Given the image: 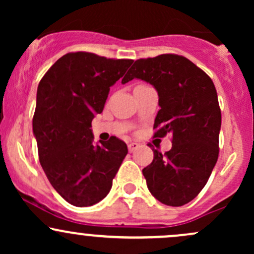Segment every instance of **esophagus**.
Returning <instances> with one entry per match:
<instances>
[{
	"label": "esophagus",
	"mask_w": 254,
	"mask_h": 254,
	"mask_svg": "<svg viewBox=\"0 0 254 254\" xmlns=\"http://www.w3.org/2000/svg\"><path fill=\"white\" fill-rule=\"evenodd\" d=\"M138 147H139V144L136 143V142H130V143L127 144V149H129L130 153H132V151H135Z\"/></svg>",
	"instance_id": "34e87169"
}]
</instances>
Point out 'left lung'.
Masks as SVG:
<instances>
[{
    "mask_svg": "<svg viewBox=\"0 0 254 254\" xmlns=\"http://www.w3.org/2000/svg\"><path fill=\"white\" fill-rule=\"evenodd\" d=\"M149 82L159 94L154 137L172 136L171 150L153 149L143 168L150 193L166 205L182 206L202 191L218 157L221 110L214 82L186 57L165 54L135 61L122 83Z\"/></svg>",
    "mask_w": 254,
    "mask_h": 254,
    "instance_id": "left-lung-1",
    "label": "left lung"
}]
</instances>
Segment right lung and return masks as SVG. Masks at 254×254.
Instances as JSON below:
<instances>
[{
	"label": "right lung",
	"mask_w": 254,
	"mask_h": 254,
	"mask_svg": "<svg viewBox=\"0 0 254 254\" xmlns=\"http://www.w3.org/2000/svg\"><path fill=\"white\" fill-rule=\"evenodd\" d=\"M132 62L69 52L40 80L33 116L39 161L52 188L72 205L104 199L127 156V144L117 137L93 145L90 127L95 113L103 112L110 87Z\"/></svg>",
	"instance_id": "1"
}]
</instances>
